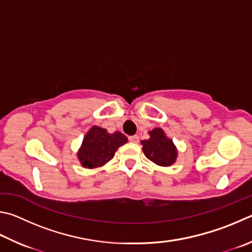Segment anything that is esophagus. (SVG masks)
<instances>
[{
	"instance_id": "esophagus-1",
	"label": "esophagus",
	"mask_w": 252,
	"mask_h": 252,
	"mask_svg": "<svg viewBox=\"0 0 252 252\" xmlns=\"http://www.w3.org/2000/svg\"><path fill=\"white\" fill-rule=\"evenodd\" d=\"M129 141L132 142V143H138L139 136L138 135H131V136H129Z\"/></svg>"
}]
</instances>
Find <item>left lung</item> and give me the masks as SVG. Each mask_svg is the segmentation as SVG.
<instances>
[{
	"instance_id": "8db88e82",
	"label": "left lung",
	"mask_w": 252,
	"mask_h": 252,
	"mask_svg": "<svg viewBox=\"0 0 252 252\" xmlns=\"http://www.w3.org/2000/svg\"><path fill=\"white\" fill-rule=\"evenodd\" d=\"M149 134V140L141 141L145 157L159 166H171L175 163L177 150L173 140L167 138L161 127H155Z\"/></svg>"
}]
</instances>
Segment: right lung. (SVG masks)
Returning <instances> with one entry per match:
<instances>
[{
  "label": "right lung",
  "mask_w": 252,
  "mask_h": 252,
  "mask_svg": "<svg viewBox=\"0 0 252 252\" xmlns=\"http://www.w3.org/2000/svg\"><path fill=\"white\" fill-rule=\"evenodd\" d=\"M126 142V136L121 132L108 133L106 129L94 126L86 133L77 157L84 167L102 166L113 158L119 146Z\"/></svg>",
  "instance_id": "right-lung-1"
}]
</instances>
